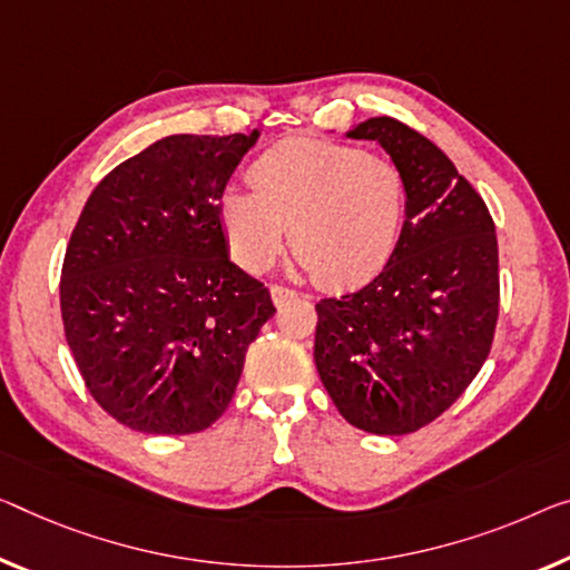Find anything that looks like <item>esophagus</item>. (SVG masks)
<instances>
[{
  "instance_id": "esophagus-1",
  "label": "esophagus",
  "mask_w": 570,
  "mask_h": 570,
  "mask_svg": "<svg viewBox=\"0 0 570 570\" xmlns=\"http://www.w3.org/2000/svg\"><path fill=\"white\" fill-rule=\"evenodd\" d=\"M269 293H273V301H275L277 308H283L287 301H293V297H297V293L293 291V287H285V285H273V287H269Z\"/></svg>"
}]
</instances>
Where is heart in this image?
Instances as JSON below:
<instances>
[{
    "label": "heart",
    "mask_w": 570,
    "mask_h": 570,
    "mask_svg": "<svg viewBox=\"0 0 570 570\" xmlns=\"http://www.w3.org/2000/svg\"><path fill=\"white\" fill-rule=\"evenodd\" d=\"M249 190L226 188L218 222L232 257L249 273L273 265L291 229L315 283L348 291L370 283L397 249L405 180L387 157L328 139L291 137L247 170Z\"/></svg>",
    "instance_id": "b5f03b06"
}]
</instances>
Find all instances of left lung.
<instances>
[{"label":"left lung","instance_id":"8db88e82","mask_svg":"<svg viewBox=\"0 0 570 570\" xmlns=\"http://www.w3.org/2000/svg\"><path fill=\"white\" fill-rule=\"evenodd\" d=\"M346 137L390 153L407 218L370 285L315 305V366L354 428L405 435L443 415L487 362L499 315L494 222L456 165L413 127L376 117Z\"/></svg>","mask_w":570,"mask_h":570}]
</instances>
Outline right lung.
I'll return each mask as SVG.
<instances>
[{
    "label": "right lung",
    "mask_w": 570,
    "mask_h": 570,
    "mask_svg": "<svg viewBox=\"0 0 570 570\" xmlns=\"http://www.w3.org/2000/svg\"><path fill=\"white\" fill-rule=\"evenodd\" d=\"M259 132L157 139L104 175L60 269V315L86 390L139 433L188 435L234 397L275 305L229 259L218 198Z\"/></svg>",
    "instance_id": "add662e5"
}]
</instances>
